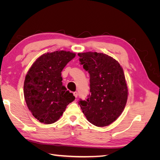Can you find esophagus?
Here are the masks:
<instances>
[{"label": "esophagus", "instance_id": "34e87169", "mask_svg": "<svg viewBox=\"0 0 160 160\" xmlns=\"http://www.w3.org/2000/svg\"><path fill=\"white\" fill-rule=\"evenodd\" d=\"M73 95L75 96V98H77V95H78V93H77V92H74V93H73Z\"/></svg>", "mask_w": 160, "mask_h": 160}]
</instances>
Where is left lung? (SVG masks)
Listing matches in <instances>:
<instances>
[{
    "mask_svg": "<svg viewBox=\"0 0 160 160\" xmlns=\"http://www.w3.org/2000/svg\"><path fill=\"white\" fill-rule=\"evenodd\" d=\"M81 64L90 75L91 95L79 101L87 119L97 127H105L124 110L128 88L123 68L118 61L102 52H79Z\"/></svg>",
    "mask_w": 160,
    "mask_h": 160,
    "instance_id": "obj_1",
    "label": "left lung"
}]
</instances>
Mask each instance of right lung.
Segmentation results:
<instances>
[{"instance_id":"obj_1","label":"right lung","mask_w":160,"mask_h":160,"mask_svg":"<svg viewBox=\"0 0 160 160\" xmlns=\"http://www.w3.org/2000/svg\"><path fill=\"white\" fill-rule=\"evenodd\" d=\"M75 55L67 51L44 53L28 69L24 82V96L28 109L40 122L55 123L74 101L72 93L62 85L61 71Z\"/></svg>"}]
</instances>
